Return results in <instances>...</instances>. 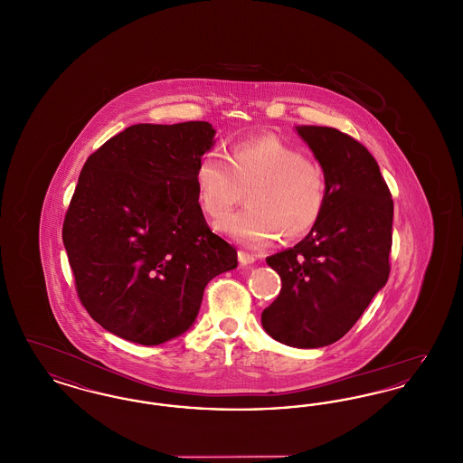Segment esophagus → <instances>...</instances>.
<instances>
[{
  "label": "esophagus",
  "instance_id": "obj_1",
  "mask_svg": "<svg viewBox=\"0 0 463 463\" xmlns=\"http://www.w3.org/2000/svg\"><path fill=\"white\" fill-rule=\"evenodd\" d=\"M238 259H240V264L241 265L253 264V262L257 260L255 255H251V253H248V251H240V253H238Z\"/></svg>",
  "mask_w": 463,
  "mask_h": 463
}]
</instances>
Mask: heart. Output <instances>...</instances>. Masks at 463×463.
Wrapping results in <instances>:
<instances>
[{
	"mask_svg": "<svg viewBox=\"0 0 463 463\" xmlns=\"http://www.w3.org/2000/svg\"><path fill=\"white\" fill-rule=\"evenodd\" d=\"M199 203L212 219L223 217L242 196L248 204L219 222L231 238L260 246L297 240L323 213L328 180L323 166L300 155L279 137L267 133L236 142L229 159L217 149L201 156L194 168Z\"/></svg>",
	"mask_w": 463,
	"mask_h": 463,
	"instance_id": "obj_1",
	"label": "heart"
}]
</instances>
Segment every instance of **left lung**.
I'll list each match as a JSON object with an SVG mask.
<instances>
[{
  "label": "left lung",
  "mask_w": 463,
  "mask_h": 463,
  "mask_svg": "<svg viewBox=\"0 0 463 463\" xmlns=\"http://www.w3.org/2000/svg\"><path fill=\"white\" fill-rule=\"evenodd\" d=\"M295 128L326 174L328 196L302 241L265 259L283 287L262 326L289 347L317 349L351 330L385 287L394 201L363 144L336 128Z\"/></svg>",
  "instance_id": "1"
}]
</instances>
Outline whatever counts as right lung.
Returning <instances> with one entry per match:
<instances>
[{
    "label": "right lung",
    "instance_id": "right-lung-1",
    "mask_svg": "<svg viewBox=\"0 0 463 463\" xmlns=\"http://www.w3.org/2000/svg\"><path fill=\"white\" fill-rule=\"evenodd\" d=\"M206 121L133 125L90 156L62 240L76 291L104 330L159 345L189 330L203 291L238 267L204 221L194 184L215 144Z\"/></svg>",
    "mask_w": 463,
    "mask_h": 463
}]
</instances>
